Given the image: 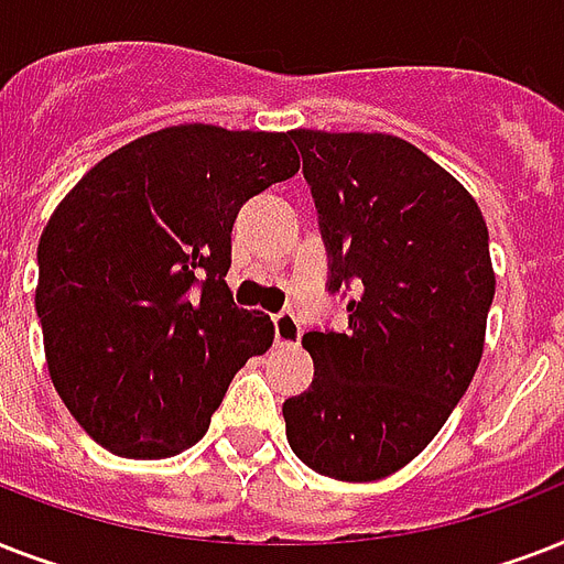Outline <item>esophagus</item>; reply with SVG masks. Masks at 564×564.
<instances>
[{
	"instance_id": "obj_1",
	"label": "esophagus",
	"mask_w": 564,
	"mask_h": 564,
	"mask_svg": "<svg viewBox=\"0 0 564 564\" xmlns=\"http://www.w3.org/2000/svg\"><path fill=\"white\" fill-rule=\"evenodd\" d=\"M301 334H304V330H301L299 316H292V313H281V316H274V343L299 345Z\"/></svg>"
}]
</instances>
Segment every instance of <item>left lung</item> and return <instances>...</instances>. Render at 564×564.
Returning a JSON list of instances; mask_svg holds the SVG:
<instances>
[{
  "label": "left lung",
  "mask_w": 564,
  "mask_h": 564,
  "mask_svg": "<svg viewBox=\"0 0 564 564\" xmlns=\"http://www.w3.org/2000/svg\"><path fill=\"white\" fill-rule=\"evenodd\" d=\"M330 254L354 283L348 330H310L313 383L283 403L301 463L371 482L412 463L463 398L495 299L489 228L471 193L392 134L295 128Z\"/></svg>",
  "instance_id": "1"
}]
</instances>
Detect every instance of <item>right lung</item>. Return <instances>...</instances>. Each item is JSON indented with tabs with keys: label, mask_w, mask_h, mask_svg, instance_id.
<instances>
[{
	"label": "right lung",
	"mask_w": 564,
	"mask_h": 564,
	"mask_svg": "<svg viewBox=\"0 0 564 564\" xmlns=\"http://www.w3.org/2000/svg\"><path fill=\"white\" fill-rule=\"evenodd\" d=\"M301 161L290 131L161 128L101 158L48 216L37 307L48 377L93 442L166 459L210 427L274 325L225 274L239 207Z\"/></svg>",
	"instance_id": "obj_1"
}]
</instances>
